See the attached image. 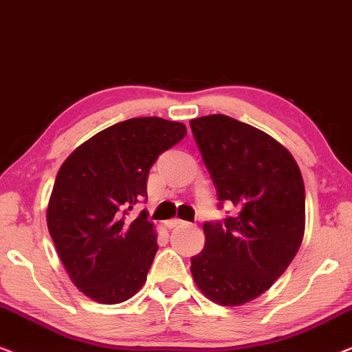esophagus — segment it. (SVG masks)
<instances>
[{
    "mask_svg": "<svg viewBox=\"0 0 352 352\" xmlns=\"http://www.w3.org/2000/svg\"><path fill=\"white\" fill-rule=\"evenodd\" d=\"M168 228H176V226H182V224H186V221H182V219H179V218H176V219H170L168 221Z\"/></svg>",
    "mask_w": 352,
    "mask_h": 352,
    "instance_id": "34e87169",
    "label": "esophagus"
}]
</instances>
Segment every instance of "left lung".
<instances>
[{"mask_svg": "<svg viewBox=\"0 0 352 352\" xmlns=\"http://www.w3.org/2000/svg\"><path fill=\"white\" fill-rule=\"evenodd\" d=\"M224 221H206L204 252L190 258L210 300L239 306L263 295L285 272L305 234V182L295 158L266 133L228 115L190 120Z\"/></svg>", "mask_w": 352, "mask_h": 352, "instance_id": "8db88e82", "label": "left lung"}]
</instances>
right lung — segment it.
<instances>
[{
	"mask_svg": "<svg viewBox=\"0 0 352 352\" xmlns=\"http://www.w3.org/2000/svg\"><path fill=\"white\" fill-rule=\"evenodd\" d=\"M182 123L129 118L72 152L57 173L47 229L72 282L94 301L117 305L144 285L158 245L146 210L147 176L186 136Z\"/></svg>",
	"mask_w": 352,
	"mask_h": 352,
	"instance_id": "1",
	"label": "right lung"
}]
</instances>
